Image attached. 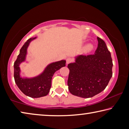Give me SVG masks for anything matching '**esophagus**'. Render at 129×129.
I'll return each mask as SVG.
<instances>
[{
	"instance_id": "34e87169",
	"label": "esophagus",
	"mask_w": 129,
	"mask_h": 129,
	"mask_svg": "<svg viewBox=\"0 0 129 129\" xmlns=\"http://www.w3.org/2000/svg\"><path fill=\"white\" fill-rule=\"evenodd\" d=\"M73 62V59L72 58H68L67 59V64H69V63H71V62Z\"/></svg>"
}]
</instances>
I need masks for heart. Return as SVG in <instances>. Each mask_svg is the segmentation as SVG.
Instances as JSON below:
<instances>
[{"label":"heart","mask_w":129,"mask_h":129,"mask_svg":"<svg viewBox=\"0 0 129 129\" xmlns=\"http://www.w3.org/2000/svg\"><path fill=\"white\" fill-rule=\"evenodd\" d=\"M94 46L91 44H87L85 47L84 48V52L85 53H89V52H91L93 49Z\"/></svg>","instance_id":"obj_1"}]
</instances>
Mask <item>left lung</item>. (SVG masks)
<instances>
[{
    "label": "left lung",
    "mask_w": 129,
    "mask_h": 129,
    "mask_svg": "<svg viewBox=\"0 0 129 129\" xmlns=\"http://www.w3.org/2000/svg\"><path fill=\"white\" fill-rule=\"evenodd\" d=\"M94 54L80 55L68 65V85L70 93L82 98L92 97L103 91L113 75L110 52L105 41L97 37Z\"/></svg>",
    "instance_id": "left-lung-1"
}]
</instances>
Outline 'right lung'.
Returning <instances> with one entry per match:
<instances>
[{"mask_svg":"<svg viewBox=\"0 0 129 129\" xmlns=\"http://www.w3.org/2000/svg\"><path fill=\"white\" fill-rule=\"evenodd\" d=\"M36 38H30L26 41L20 50V53L14 62V79L17 86L26 95L32 98H39L47 95L51 87V81L54 73L65 66V60L53 62L48 65L40 75L32 78H23L20 76V65L25 60L27 49L30 41Z\"/></svg>","mask_w":129,"mask_h":129,"instance_id":"1","label":"right lung"}]
</instances>
